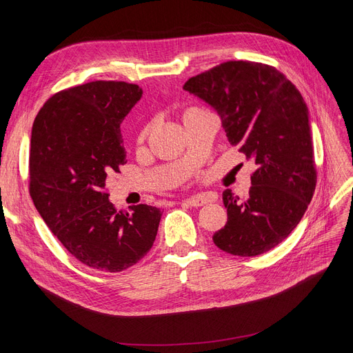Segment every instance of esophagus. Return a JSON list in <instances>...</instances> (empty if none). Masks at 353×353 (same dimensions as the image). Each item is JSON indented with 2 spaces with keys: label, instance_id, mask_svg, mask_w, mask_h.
<instances>
[{
  "label": "esophagus",
  "instance_id": "obj_1",
  "mask_svg": "<svg viewBox=\"0 0 353 353\" xmlns=\"http://www.w3.org/2000/svg\"><path fill=\"white\" fill-rule=\"evenodd\" d=\"M183 201H184V203H188L189 206L199 208V206L206 205V203H209V201H213V197L206 196V194H197V196H189V197H184V199H183Z\"/></svg>",
  "mask_w": 353,
  "mask_h": 353
}]
</instances>
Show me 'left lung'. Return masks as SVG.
<instances>
[{
	"mask_svg": "<svg viewBox=\"0 0 353 353\" xmlns=\"http://www.w3.org/2000/svg\"><path fill=\"white\" fill-rule=\"evenodd\" d=\"M221 120L228 140L256 164L249 193L223 192L228 223L214 245L234 256H257L299 225L316 186L309 110L274 67L226 61L184 83Z\"/></svg>",
	"mask_w": 353,
	"mask_h": 353,
	"instance_id": "1",
	"label": "left lung"
}]
</instances>
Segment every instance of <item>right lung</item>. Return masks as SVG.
<instances>
[{
    "mask_svg": "<svg viewBox=\"0 0 353 353\" xmlns=\"http://www.w3.org/2000/svg\"><path fill=\"white\" fill-rule=\"evenodd\" d=\"M143 90L91 81L63 90L37 114L30 139V194L61 245L88 268L121 272L152 249L163 212H117L105 179L127 163L120 124Z\"/></svg>",
    "mask_w": 353,
    "mask_h": 353,
    "instance_id": "right-lung-1",
    "label": "right lung"
}]
</instances>
